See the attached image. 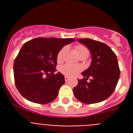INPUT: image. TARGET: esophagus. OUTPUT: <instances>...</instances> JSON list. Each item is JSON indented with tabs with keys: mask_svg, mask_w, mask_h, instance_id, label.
<instances>
[{
	"mask_svg": "<svg viewBox=\"0 0 133 133\" xmlns=\"http://www.w3.org/2000/svg\"><path fill=\"white\" fill-rule=\"evenodd\" d=\"M64 80H65L66 82H67L69 80V77H67V76H65V77H64Z\"/></svg>",
	"mask_w": 133,
	"mask_h": 133,
	"instance_id": "34e87169",
	"label": "esophagus"
}]
</instances>
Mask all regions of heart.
Instances as JSON below:
<instances>
[{"label": "heart", "instance_id": "heart-1", "mask_svg": "<svg viewBox=\"0 0 133 133\" xmlns=\"http://www.w3.org/2000/svg\"><path fill=\"white\" fill-rule=\"evenodd\" d=\"M75 50L77 52V55L78 56H83V55H87L89 56V50L87 49H86L84 46L81 45H77L75 46ZM66 51V47L63 48L58 52V55H57V61L58 62L63 61V56ZM61 72L64 75H66V76H70V77H72V76H75L81 70V67L79 66L72 65L70 64H66L62 66L60 69Z\"/></svg>", "mask_w": 133, "mask_h": 133}]
</instances>
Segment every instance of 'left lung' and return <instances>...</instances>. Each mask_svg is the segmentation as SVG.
<instances>
[{
  "instance_id": "left-lung-1",
  "label": "left lung",
  "mask_w": 133,
  "mask_h": 133,
  "mask_svg": "<svg viewBox=\"0 0 133 133\" xmlns=\"http://www.w3.org/2000/svg\"><path fill=\"white\" fill-rule=\"evenodd\" d=\"M91 53V63L81 72L84 78L78 79L73 89L75 97L85 104L98 103L107 99L114 92L120 77L118 61L112 49L104 43L90 39L77 38ZM91 77L89 82L86 80Z\"/></svg>"
}]
</instances>
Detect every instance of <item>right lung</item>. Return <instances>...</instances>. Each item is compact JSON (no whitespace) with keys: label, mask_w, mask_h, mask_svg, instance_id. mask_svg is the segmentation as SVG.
I'll list each match as a JSON object with an SVG mask.
<instances>
[{"label":"right lung","mask_w":133,"mask_h":133,"mask_svg":"<svg viewBox=\"0 0 133 133\" xmlns=\"http://www.w3.org/2000/svg\"><path fill=\"white\" fill-rule=\"evenodd\" d=\"M74 41V38L40 37L23 44L15 61L13 70L16 87L24 98L38 104H47L56 98L60 88L65 83L63 74H54L57 55Z\"/></svg>","instance_id":"1"}]
</instances>
